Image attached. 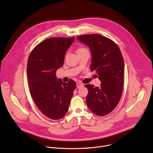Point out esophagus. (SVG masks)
Wrapping results in <instances>:
<instances>
[{"label":"esophagus","mask_w":153,"mask_h":153,"mask_svg":"<svg viewBox=\"0 0 153 153\" xmlns=\"http://www.w3.org/2000/svg\"><path fill=\"white\" fill-rule=\"evenodd\" d=\"M84 85L83 84H81V83H79V82H77L76 83V87L79 88L82 87H83Z\"/></svg>","instance_id":"obj_1"}]
</instances>
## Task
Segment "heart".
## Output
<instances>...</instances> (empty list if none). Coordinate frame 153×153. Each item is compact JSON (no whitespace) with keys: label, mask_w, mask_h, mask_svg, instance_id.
<instances>
[{"label":"heart","mask_w":153,"mask_h":153,"mask_svg":"<svg viewBox=\"0 0 153 153\" xmlns=\"http://www.w3.org/2000/svg\"><path fill=\"white\" fill-rule=\"evenodd\" d=\"M84 50H86L85 48H82V47H79L77 49V52H81V51H83Z\"/></svg>","instance_id":"1"}]
</instances>
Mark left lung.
I'll return each mask as SVG.
<instances>
[{
	"label": "left lung",
	"mask_w": 153,
	"mask_h": 153,
	"mask_svg": "<svg viewBox=\"0 0 153 153\" xmlns=\"http://www.w3.org/2000/svg\"><path fill=\"white\" fill-rule=\"evenodd\" d=\"M77 39L89 46L92 59L90 69L95 71L101 84L100 87L87 84L88 107L99 116L108 114L118 105L123 89L124 63L117 45L98 34L77 36Z\"/></svg>",
	"instance_id": "1"
}]
</instances>
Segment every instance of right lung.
I'll use <instances>...</instances> for the list:
<instances>
[{"mask_svg": "<svg viewBox=\"0 0 153 153\" xmlns=\"http://www.w3.org/2000/svg\"><path fill=\"white\" fill-rule=\"evenodd\" d=\"M74 39L75 37L50 38L38 44L29 56L27 76L30 95L38 108L52 120L65 115L76 86L72 79L65 83L56 76Z\"/></svg>", "mask_w": 153, "mask_h": 153, "instance_id": "add662e5", "label": "right lung"}]
</instances>
